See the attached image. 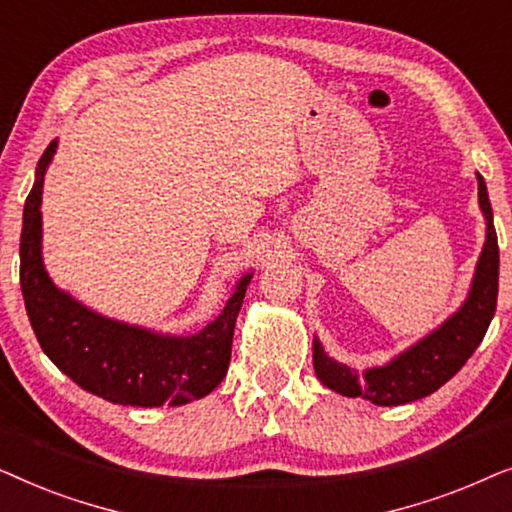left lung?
Returning a JSON list of instances; mask_svg holds the SVG:
<instances>
[{"instance_id": "1", "label": "left lung", "mask_w": 512, "mask_h": 512, "mask_svg": "<svg viewBox=\"0 0 512 512\" xmlns=\"http://www.w3.org/2000/svg\"><path fill=\"white\" fill-rule=\"evenodd\" d=\"M475 177H478V202L487 228L471 289L459 310L389 363L366 368L363 373L331 359L321 342L314 338V373L324 387L347 398L361 396L375 405H405L438 391L471 359L494 317L496 293H499V244H496L494 214L485 179L478 172Z\"/></svg>"}]
</instances>
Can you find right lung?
Masks as SVG:
<instances>
[{
    "label": "right lung",
    "instance_id": "1",
    "mask_svg": "<svg viewBox=\"0 0 512 512\" xmlns=\"http://www.w3.org/2000/svg\"><path fill=\"white\" fill-rule=\"evenodd\" d=\"M55 151L58 139L34 172L20 233V289L44 354L69 380L109 403L177 408L212 394L228 373L235 321L254 272L235 284L219 317L193 335L158 333L90 310L55 286L41 256V193Z\"/></svg>",
    "mask_w": 512,
    "mask_h": 512
}]
</instances>
